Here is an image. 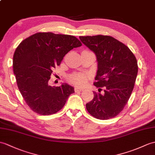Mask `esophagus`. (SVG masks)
<instances>
[{
  "mask_svg": "<svg viewBox=\"0 0 155 155\" xmlns=\"http://www.w3.org/2000/svg\"><path fill=\"white\" fill-rule=\"evenodd\" d=\"M83 91H84L83 88H78V87H75L74 88V91L75 92H82Z\"/></svg>",
  "mask_w": 155,
  "mask_h": 155,
  "instance_id": "1",
  "label": "esophagus"
}]
</instances>
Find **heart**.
I'll list each match as a JSON object with an SVG mask.
<instances>
[{
    "label": "heart",
    "instance_id": "obj_1",
    "mask_svg": "<svg viewBox=\"0 0 155 155\" xmlns=\"http://www.w3.org/2000/svg\"><path fill=\"white\" fill-rule=\"evenodd\" d=\"M69 80L72 84L79 86H83L87 83L88 77L84 73H74L71 75L69 78Z\"/></svg>",
    "mask_w": 155,
    "mask_h": 155
}]
</instances>
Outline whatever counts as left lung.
I'll return each instance as SVG.
<instances>
[{
  "mask_svg": "<svg viewBox=\"0 0 155 155\" xmlns=\"http://www.w3.org/2000/svg\"><path fill=\"white\" fill-rule=\"evenodd\" d=\"M79 38L94 51L98 61L94 85L99 92H93L94 98L86 104V110L99 120L116 117L124 110L134 90L138 72L136 57L127 46L109 35Z\"/></svg>",
  "mask_w": 155,
  "mask_h": 155,
  "instance_id": "1",
  "label": "left lung"
}]
</instances>
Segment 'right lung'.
Instances as JSON below:
<instances>
[{
    "label": "right lung",
    "mask_w": 155,
    "mask_h": 155,
    "mask_svg": "<svg viewBox=\"0 0 155 155\" xmlns=\"http://www.w3.org/2000/svg\"><path fill=\"white\" fill-rule=\"evenodd\" d=\"M81 45L73 35L38 32L17 47L13 56L14 73L21 94L32 111L48 116L63 108L74 88L66 83L51 86L49 81L64 56Z\"/></svg>",
    "instance_id": "right-lung-1"
}]
</instances>
